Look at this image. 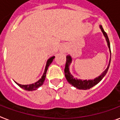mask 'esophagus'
Returning a JSON list of instances; mask_svg holds the SVG:
<instances>
[{
	"mask_svg": "<svg viewBox=\"0 0 120 120\" xmlns=\"http://www.w3.org/2000/svg\"><path fill=\"white\" fill-rule=\"evenodd\" d=\"M61 50L62 52H66V49H65V48H63V49H61Z\"/></svg>",
	"mask_w": 120,
	"mask_h": 120,
	"instance_id": "34e87169",
	"label": "esophagus"
}]
</instances>
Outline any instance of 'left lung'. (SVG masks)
<instances>
[{
	"label": "left lung",
	"instance_id": "1",
	"mask_svg": "<svg viewBox=\"0 0 120 120\" xmlns=\"http://www.w3.org/2000/svg\"><path fill=\"white\" fill-rule=\"evenodd\" d=\"M100 29H102V31L104 33L105 37L106 38L107 42V44H108V47L109 48V50H110V52H111V47H110V43H109V38L107 36V34L106 32H105L104 30L102 25H100ZM71 57L70 56H68L66 57V64H65V68H64V74H65L66 80H68V82L70 84L73 86L74 87H75L77 89H79V90H88V89H90L91 88L93 87L94 86L97 84L100 81H101L102 79L104 78V77L106 75L107 72L108 71V69L109 68V65H110V63H111V59H110L109 65L107 66V69L98 77H97L94 80H80V79H75L73 76L71 75L70 73V71H69V66H70V64L71 63Z\"/></svg>",
	"mask_w": 120,
	"mask_h": 120
}]
</instances>
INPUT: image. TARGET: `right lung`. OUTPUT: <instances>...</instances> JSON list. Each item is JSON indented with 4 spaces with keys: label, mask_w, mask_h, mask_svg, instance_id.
I'll return each mask as SVG.
<instances>
[{
    "label": "right lung",
    "mask_w": 120,
    "mask_h": 120,
    "mask_svg": "<svg viewBox=\"0 0 120 120\" xmlns=\"http://www.w3.org/2000/svg\"><path fill=\"white\" fill-rule=\"evenodd\" d=\"M54 57H55L53 56L52 57H50V59H48V61H47V64H46V66H45V69L44 73H43V76L41 77V78L38 81H37L36 82L34 83V84H28V85H22V84H18V83H16L20 88H23V90H27V91H33V90H36V89H38L39 87H40L41 86H42L43 84L45 79V77H46V73H47L48 68H49V66L50 64L52 63V62L53 61V59H54Z\"/></svg>",
    "instance_id": "1"
}]
</instances>
